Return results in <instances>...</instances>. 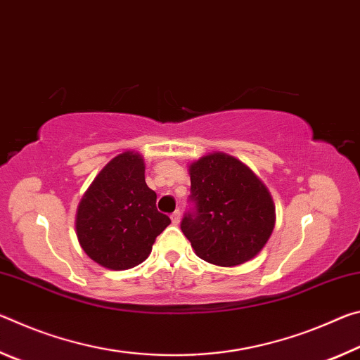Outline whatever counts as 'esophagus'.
I'll list each match as a JSON object with an SVG mask.
<instances>
[{
  "label": "esophagus",
  "mask_w": 360,
  "mask_h": 360,
  "mask_svg": "<svg viewBox=\"0 0 360 360\" xmlns=\"http://www.w3.org/2000/svg\"><path fill=\"white\" fill-rule=\"evenodd\" d=\"M180 219H181V214H180V210H175L174 214L170 215V220H172L174 225H179V223H180Z\"/></svg>",
  "instance_id": "esophagus-1"
}]
</instances>
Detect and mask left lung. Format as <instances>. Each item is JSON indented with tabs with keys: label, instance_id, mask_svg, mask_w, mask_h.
<instances>
[{
	"label": "left lung",
	"instance_id": "obj_1",
	"mask_svg": "<svg viewBox=\"0 0 360 360\" xmlns=\"http://www.w3.org/2000/svg\"><path fill=\"white\" fill-rule=\"evenodd\" d=\"M191 207L180 228L202 260L236 266L252 260L274 229V204L260 179L225 153L190 166Z\"/></svg>",
	"mask_w": 360,
	"mask_h": 360
}]
</instances>
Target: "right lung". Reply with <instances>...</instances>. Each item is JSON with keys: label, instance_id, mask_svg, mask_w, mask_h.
I'll return each mask as SVG.
<instances>
[{"label": "right lung", "instance_id": "obj_1", "mask_svg": "<svg viewBox=\"0 0 360 360\" xmlns=\"http://www.w3.org/2000/svg\"><path fill=\"white\" fill-rule=\"evenodd\" d=\"M170 219L156 209L139 153L126 151L105 166L82 196L76 234L87 255L110 269H129L150 255Z\"/></svg>", "mask_w": 360, "mask_h": 360}]
</instances>
